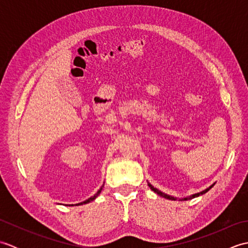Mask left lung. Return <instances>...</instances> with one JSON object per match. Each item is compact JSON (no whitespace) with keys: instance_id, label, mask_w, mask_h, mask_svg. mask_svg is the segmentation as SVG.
Returning <instances> with one entry per match:
<instances>
[{"instance_id":"obj_1","label":"left lung","mask_w":248,"mask_h":248,"mask_svg":"<svg viewBox=\"0 0 248 248\" xmlns=\"http://www.w3.org/2000/svg\"><path fill=\"white\" fill-rule=\"evenodd\" d=\"M148 186H149V187L152 189V191H154L155 193H156L157 195H160V196L164 197V198H166V199H170V200H176V198H175V197L170 196V195H167V194H165V193H163V192L159 191V189H157V188H155V187L152 186L150 183H148ZM213 186H214V184H213ZM211 186L210 187H208L207 189H204V191H202V192L197 193V194H194V195H192V196H189V197H187V198H183V199H184V200H187V199H192V198H195V197H198V196H200V195H203V194L207 193L210 188H212V186Z\"/></svg>"}]
</instances>
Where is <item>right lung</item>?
<instances>
[{
  "label": "right lung",
  "instance_id": "right-lung-1",
  "mask_svg": "<svg viewBox=\"0 0 248 248\" xmlns=\"http://www.w3.org/2000/svg\"><path fill=\"white\" fill-rule=\"evenodd\" d=\"M103 186H102L101 187H100V189H99V191H98V192H97L96 194H94L93 197H91V198H88L87 200H85V202H80V203H78V205H80V204H84V203H88V202H93V200L94 198H96V197L98 196V195H99L100 193H101V191H102V189H103ZM71 205H73V204H71Z\"/></svg>",
  "mask_w": 248,
  "mask_h": 248
}]
</instances>
